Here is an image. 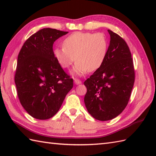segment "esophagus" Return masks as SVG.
<instances>
[{
	"instance_id": "obj_1",
	"label": "esophagus",
	"mask_w": 156,
	"mask_h": 156,
	"mask_svg": "<svg viewBox=\"0 0 156 156\" xmlns=\"http://www.w3.org/2000/svg\"><path fill=\"white\" fill-rule=\"evenodd\" d=\"M81 83H82V82L80 80H78V79H77V78L74 79V84H80Z\"/></svg>"
}]
</instances>
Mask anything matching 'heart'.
I'll list each match as a JSON object with an SVG mask.
<instances>
[{"label": "heart", "instance_id": "b5f03b06", "mask_svg": "<svg viewBox=\"0 0 156 156\" xmlns=\"http://www.w3.org/2000/svg\"><path fill=\"white\" fill-rule=\"evenodd\" d=\"M107 49L108 41L103 34L75 32L64 39L63 48L54 49V54L63 68H68L76 59L71 74L82 76L101 67Z\"/></svg>", "mask_w": 156, "mask_h": 156}]
</instances>
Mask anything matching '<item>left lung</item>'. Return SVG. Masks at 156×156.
<instances>
[{"label": "left lung", "mask_w": 156, "mask_h": 156, "mask_svg": "<svg viewBox=\"0 0 156 156\" xmlns=\"http://www.w3.org/2000/svg\"><path fill=\"white\" fill-rule=\"evenodd\" d=\"M110 44L103 64L84 82V104L89 114L99 121L117 117L130 98L135 81L133 59L123 39L108 30Z\"/></svg>", "instance_id": "obj_1"}]
</instances>
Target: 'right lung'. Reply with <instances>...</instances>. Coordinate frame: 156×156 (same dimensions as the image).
I'll list each match as a JSON object with an SVG mask.
<instances>
[{
	"label": "right lung",
	"instance_id": "right-lung-1",
	"mask_svg": "<svg viewBox=\"0 0 156 156\" xmlns=\"http://www.w3.org/2000/svg\"><path fill=\"white\" fill-rule=\"evenodd\" d=\"M44 28L32 35L20 51L15 82L25 110L35 119L45 120L60 108L73 79L62 69L54 54L53 44L68 34Z\"/></svg>",
	"mask_w": 156,
	"mask_h": 156
}]
</instances>
